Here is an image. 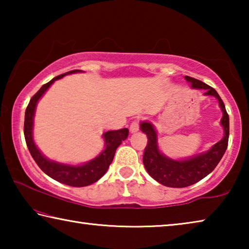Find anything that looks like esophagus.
<instances>
[{"label": "esophagus", "instance_id": "1", "mask_svg": "<svg viewBox=\"0 0 249 249\" xmlns=\"http://www.w3.org/2000/svg\"><path fill=\"white\" fill-rule=\"evenodd\" d=\"M130 132L132 133H136L138 129H140V120H135L132 122V124H130Z\"/></svg>", "mask_w": 249, "mask_h": 249}]
</instances>
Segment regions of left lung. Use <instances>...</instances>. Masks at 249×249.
<instances>
[{
  "mask_svg": "<svg viewBox=\"0 0 249 249\" xmlns=\"http://www.w3.org/2000/svg\"><path fill=\"white\" fill-rule=\"evenodd\" d=\"M184 78L188 82L191 83V88L193 89L204 90L205 95L215 96L218 100V104L223 112L221 124L224 129V136L220 142L212 146V148L203 154H199L184 160H174L160 153L157 142V133L153 124L149 122H142L141 129L148 138L144 150V157H142L144 166L151 178H154L160 184L170 188L189 187L205 178L220 162L229 145L230 119L220 95L212 87L200 80L191 78L189 75H185Z\"/></svg>",
  "mask_w": 249,
  "mask_h": 249,
  "instance_id": "1",
  "label": "left lung"
}]
</instances>
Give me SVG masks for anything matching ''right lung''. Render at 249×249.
Returning <instances> with one entry per match:
<instances>
[{
    "label": "right lung",
    "instance_id": "right-lung-1",
    "mask_svg": "<svg viewBox=\"0 0 249 249\" xmlns=\"http://www.w3.org/2000/svg\"><path fill=\"white\" fill-rule=\"evenodd\" d=\"M82 72V70H72L64 74L57 75L56 78L50 80L48 83L44 84L38 92L33 96L25 111V122H24V135L26 145L28 147L29 153L35 160L37 165L43 170L46 175L50 178L58 181L70 187H87L102 178L105 172L107 171L109 165L114 158L116 148L119 147L122 142L125 141L128 136V129L123 128L119 130H108L103 134V138L105 142V149L101 153L98 157L90 160L83 165L80 166H71L65 165V163H59L53 160H49L40 153L37 148L33 140V124H34V115H35V108L38 100L44 95L48 88L58 79H61L66 74Z\"/></svg>",
    "mask_w": 249,
    "mask_h": 249
}]
</instances>
